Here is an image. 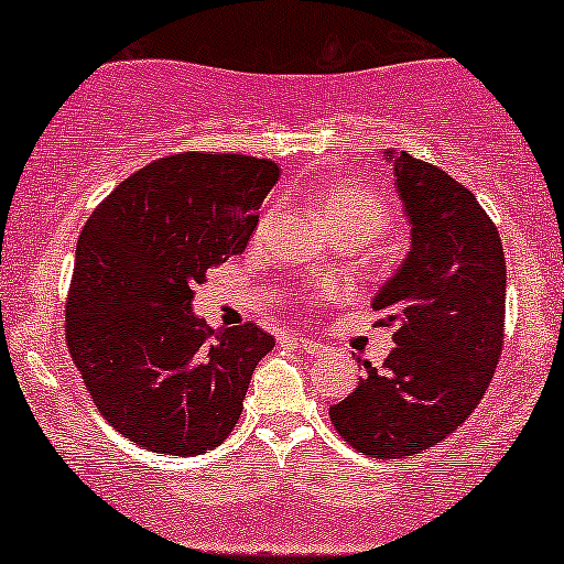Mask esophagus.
Masks as SVG:
<instances>
[{
    "label": "esophagus",
    "mask_w": 564,
    "mask_h": 564,
    "mask_svg": "<svg viewBox=\"0 0 564 564\" xmlns=\"http://www.w3.org/2000/svg\"><path fill=\"white\" fill-rule=\"evenodd\" d=\"M294 347L300 349V351H304V355H310V357H321V355H325V351H328V347H325V344L312 341V338H304V336H296L294 338Z\"/></svg>",
    "instance_id": "esophagus-1"
}]
</instances>
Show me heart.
<instances>
[{"mask_svg": "<svg viewBox=\"0 0 564 564\" xmlns=\"http://www.w3.org/2000/svg\"><path fill=\"white\" fill-rule=\"evenodd\" d=\"M317 209L330 236H355L359 241L376 239L391 223L389 196L357 181H330L321 192ZM325 294L341 296V291L328 286Z\"/></svg>", "mask_w": 564, "mask_h": 564, "instance_id": "b5f03b06", "label": "heart"}]
</instances>
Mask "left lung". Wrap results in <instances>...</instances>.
Segmentation results:
<instances>
[{"label": "left lung", "mask_w": 564, "mask_h": 564, "mask_svg": "<svg viewBox=\"0 0 564 564\" xmlns=\"http://www.w3.org/2000/svg\"><path fill=\"white\" fill-rule=\"evenodd\" d=\"M412 226L410 254L372 300L393 325L383 368L365 365L330 406L338 436L370 457L431 449L476 410L505 344L507 262L499 230L463 183L406 152H386Z\"/></svg>", "instance_id": "1"}]
</instances>
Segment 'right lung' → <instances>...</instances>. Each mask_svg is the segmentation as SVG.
<instances>
[{
    "instance_id": "right-lung-1",
    "label": "right lung",
    "mask_w": 564,
    "mask_h": 564,
    "mask_svg": "<svg viewBox=\"0 0 564 564\" xmlns=\"http://www.w3.org/2000/svg\"><path fill=\"white\" fill-rule=\"evenodd\" d=\"M275 162L183 152L141 167L86 220L65 338L88 397L133 444L202 454L239 423L275 338L254 323L209 328L192 312L207 270L247 249Z\"/></svg>"
}]
</instances>
